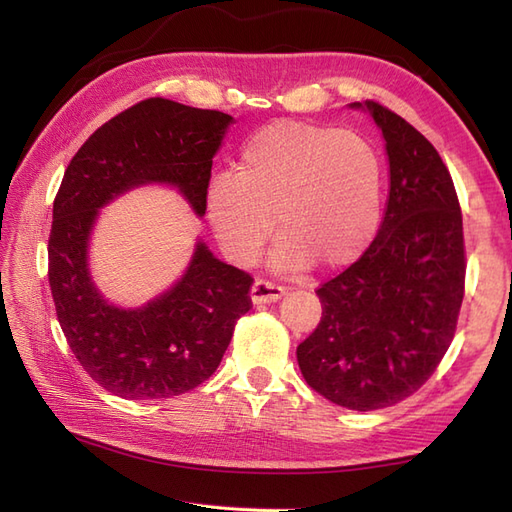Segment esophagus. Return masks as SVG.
I'll return each instance as SVG.
<instances>
[{"label": "esophagus", "instance_id": "34e87169", "mask_svg": "<svg viewBox=\"0 0 512 512\" xmlns=\"http://www.w3.org/2000/svg\"><path fill=\"white\" fill-rule=\"evenodd\" d=\"M286 295V288L277 284H270L266 279H257L253 286H250V299H253L255 306H262V303H275Z\"/></svg>", "mask_w": 512, "mask_h": 512}]
</instances>
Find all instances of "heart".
<instances>
[{
    "label": "heart",
    "instance_id": "obj_1",
    "mask_svg": "<svg viewBox=\"0 0 512 512\" xmlns=\"http://www.w3.org/2000/svg\"><path fill=\"white\" fill-rule=\"evenodd\" d=\"M204 209L224 253L250 264L275 228L273 266L301 273L312 264H354L378 231L383 162L352 129L277 121L239 151L233 173L206 182Z\"/></svg>",
    "mask_w": 512,
    "mask_h": 512
}]
</instances>
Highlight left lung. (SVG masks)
Wrapping results in <instances>:
<instances>
[{
  "instance_id": "8db88e82",
  "label": "left lung",
  "mask_w": 512,
  "mask_h": 512,
  "mask_svg": "<svg viewBox=\"0 0 512 512\" xmlns=\"http://www.w3.org/2000/svg\"><path fill=\"white\" fill-rule=\"evenodd\" d=\"M350 107L383 132L389 198L361 259L317 290L323 317L297 361L334 405L374 411L418 391L447 354L464 297V235L436 147L383 105Z\"/></svg>"
}]
</instances>
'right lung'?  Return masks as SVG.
Listing matches in <instances>:
<instances>
[{
	"mask_svg": "<svg viewBox=\"0 0 512 512\" xmlns=\"http://www.w3.org/2000/svg\"><path fill=\"white\" fill-rule=\"evenodd\" d=\"M233 116L147 99L114 116L76 151L52 206L48 281L57 319L76 361L127 400L184 394L209 378L250 310L253 279L195 242L184 275L138 308L110 303L90 273L99 209L145 184L178 189L204 215L213 156Z\"/></svg>",
	"mask_w": 512,
	"mask_h": 512,
	"instance_id": "1",
	"label": "right lung"
}]
</instances>
